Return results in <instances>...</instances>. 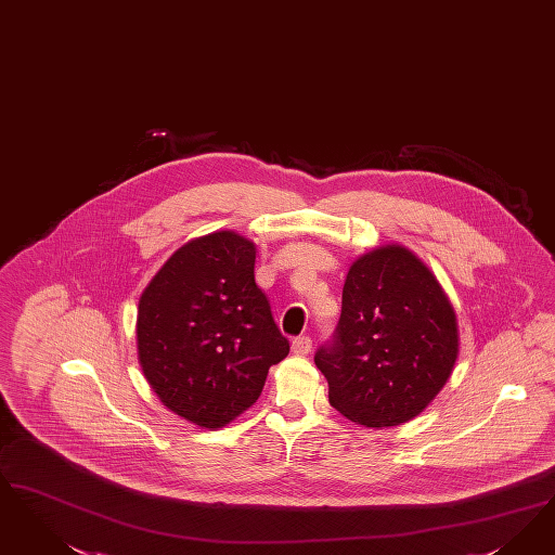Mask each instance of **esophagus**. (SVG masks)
<instances>
[{"mask_svg":"<svg viewBox=\"0 0 555 555\" xmlns=\"http://www.w3.org/2000/svg\"><path fill=\"white\" fill-rule=\"evenodd\" d=\"M291 349H293V353H295V356H308L311 351L310 336H297V338H293Z\"/></svg>","mask_w":555,"mask_h":555,"instance_id":"34e87169","label":"esophagus"}]
</instances>
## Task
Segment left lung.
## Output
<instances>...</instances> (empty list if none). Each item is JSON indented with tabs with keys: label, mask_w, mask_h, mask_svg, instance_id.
I'll return each mask as SVG.
<instances>
[{
	"label": "left lung",
	"mask_w": 555,
	"mask_h": 555,
	"mask_svg": "<svg viewBox=\"0 0 555 555\" xmlns=\"http://www.w3.org/2000/svg\"><path fill=\"white\" fill-rule=\"evenodd\" d=\"M456 357V313L438 279L406 247L384 245L349 268L338 326L313 361L340 415L392 427L436 399Z\"/></svg>",
	"instance_id": "obj_1"
}]
</instances>
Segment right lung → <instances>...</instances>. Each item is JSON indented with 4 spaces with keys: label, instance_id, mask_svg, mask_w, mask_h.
I'll use <instances>...</instances> for the list:
<instances>
[{
    "label": "right lung",
    "instance_id": "obj_1",
    "mask_svg": "<svg viewBox=\"0 0 555 555\" xmlns=\"http://www.w3.org/2000/svg\"><path fill=\"white\" fill-rule=\"evenodd\" d=\"M256 245L217 231L181 245L138 304V359L160 402L217 429L249 409L288 356L254 276Z\"/></svg>",
    "mask_w": 555,
    "mask_h": 555
}]
</instances>
